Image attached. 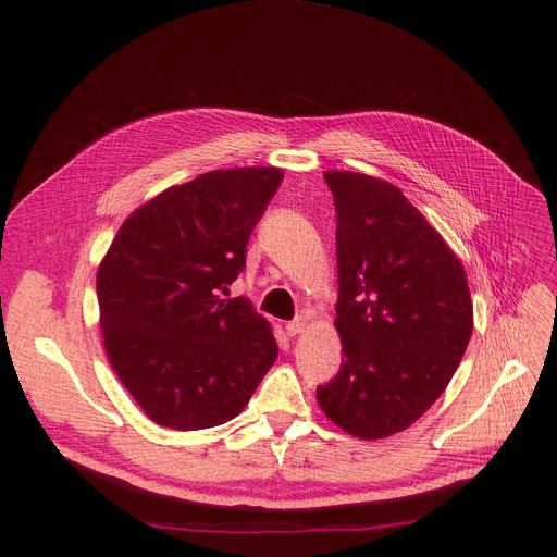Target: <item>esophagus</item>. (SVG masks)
Masks as SVG:
<instances>
[{"mask_svg":"<svg viewBox=\"0 0 557 557\" xmlns=\"http://www.w3.org/2000/svg\"><path fill=\"white\" fill-rule=\"evenodd\" d=\"M305 327H307V320L300 315V318H294L290 320V323H286L284 325V330H286V334L288 336H298V334H302L305 332Z\"/></svg>","mask_w":557,"mask_h":557,"instance_id":"obj_1","label":"esophagus"}]
</instances>
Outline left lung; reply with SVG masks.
<instances>
[{
  "label": "left lung",
  "mask_w": 557,
  "mask_h": 557,
  "mask_svg": "<svg viewBox=\"0 0 557 557\" xmlns=\"http://www.w3.org/2000/svg\"><path fill=\"white\" fill-rule=\"evenodd\" d=\"M336 208L341 370L315 397L343 431L376 441L441 397L472 336L462 263L391 183L327 171Z\"/></svg>",
  "instance_id": "8db88e82"
}]
</instances>
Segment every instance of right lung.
I'll return each mask as SVG.
<instances>
[{
  "instance_id": "right-lung-1",
  "label": "right lung",
  "mask_w": 557,
  "mask_h": 557,
  "mask_svg": "<svg viewBox=\"0 0 557 557\" xmlns=\"http://www.w3.org/2000/svg\"><path fill=\"white\" fill-rule=\"evenodd\" d=\"M275 166L202 173L135 210L97 273L112 370L156 424L219 426L244 411L277 359L248 298L221 300L282 185Z\"/></svg>"
}]
</instances>
